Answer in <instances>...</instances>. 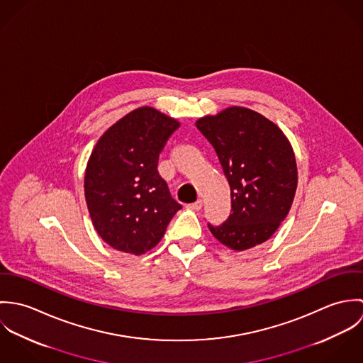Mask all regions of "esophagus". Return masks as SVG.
I'll list each match as a JSON object with an SVG mask.
<instances>
[{"instance_id":"obj_1","label":"esophagus","mask_w":363,"mask_h":363,"mask_svg":"<svg viewBox=\"0 0 363 363\" xmlns=\"http://www.w3.org/2000/svg\"><path fill=\"white\" fill-rule=\"evenodd\" d=\"M187 208L191 209V211H200V209L203 208V201L199 200V201H196V203H193V204H189Z\"/></svg>"}]
</instances>
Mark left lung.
<instances>
[{
	"mask_svg": "<svg viewBox=\"0 0 363 363\" xmlns=\"http://www.w3.org/2000/svg\"><path fill=\"white\" fill-rule=\"evenodd\" d=\"M213 147L230 186L232 213L211 233L243 252L267 242L292 207L298 167L282 130L257 111L230 106L196 121Z\"/></svg>",
	"mask_w": 363,
	"mask_h": 363,
	"instance_id": "8db88e82",
	"label": "left lung"
}]
</instances>
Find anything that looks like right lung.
Masks as SVG:
<instances>
[{"label": "right lung", "mask_w": 363, "mask_h": 363, "mask_svg": "<svg viewBox=\"0 0 363 363\" xmlns=\"http://www.w3.org/2000/svg\"><path fill=\"white\" fill-rule=\"evenodd\" d=\"M180 123L138 107L98 140L85 170V200L98 235L113 249L141 256L154 249L182 208L157 173V159Z\"/></svg>", "instance_id": "1"}]
</instances>
